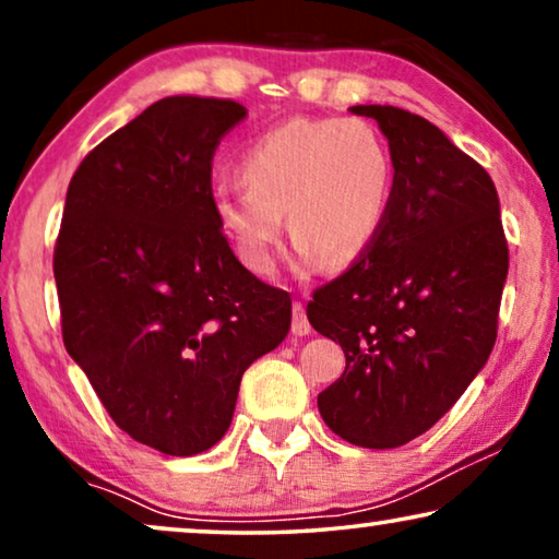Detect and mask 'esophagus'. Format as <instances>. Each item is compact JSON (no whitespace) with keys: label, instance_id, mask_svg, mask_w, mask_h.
Segmentation results:
<instances>
[{"label":"esophagus","instance_id":"esophagus-1","mask_svg":"<svg viewBox=\"0 0 559 559\" xmlns=\"http://www.w3.org/2000/svg\"><path fill=\"white\" fill-rule=\"evenodd\" d=\"M310 331H312V328H310L308 312H305V305L295 302L293 305V333L295 335H308Z\"/></svg>","mask_w":559,"mask_h":559}]
</instances>
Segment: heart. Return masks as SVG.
<instances>
[{
	"label": "heart",
	"mask_w": 559,
	"mask_h": 559,
	"mask_svg": "<svg viewBox=\"0 0 559 559\" xmlns=\"http://www.w3.org/2000/svg\"><path fill=\"white\" fill-rule=\"evenodd\" d=\"M239 180L243 190H213V216L243 266L274 270L282 216L302 264L341 266L384 226L394 163L369 121L297 117L251 142Z\"/></svg>",
	"instance_id": "heart-1"
}]
</instances>
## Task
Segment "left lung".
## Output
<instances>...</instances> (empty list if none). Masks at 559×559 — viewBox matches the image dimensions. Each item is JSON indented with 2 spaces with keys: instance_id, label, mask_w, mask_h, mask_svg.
<instances>
[{
  "instance_id": "8db88e82",
  "label": "left lung",
  "mask_w": 559,
  "mask_h": 559,
  "mask_svg": "<svg viewBox=\"0 0 559 559\" xmlns=\"http://www.w3.org/2000/svg\"><path fill=\"white\" fill-rule=\"evenodd\" d=\"M350 114L386 136L392 203L371 247L312 293L308 320L346 354L318 394L320 417L354 445L386 450L430 430L486 366L509 247L493 180L438 127L396 106Z\"/></svg>"
}]
</instances>
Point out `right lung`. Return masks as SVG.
Masks as SVG:
<instances>
[{
	"instance_id": "1",
	"label": "right lung",
	"mask_w": 559,
	"mask_h": 559,
	"mask_svg": "<svg viewBox=\"0 0 559 559\" xmlns=\"http://www.w3.org/2000/svg\"><path fill=\"white\" fill-rule=\"evenodd\" d=\"M243 117L231 98H159L68 186L52 257L66 350L114 423L165 455L224 438L243 371L293 320L213 216V155Z\"/></svg>"
}]
</instances>
